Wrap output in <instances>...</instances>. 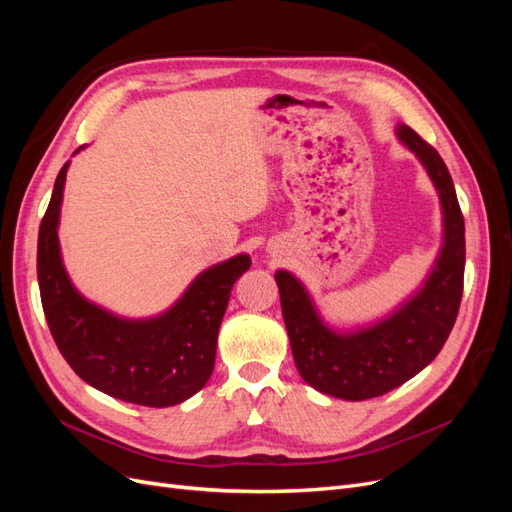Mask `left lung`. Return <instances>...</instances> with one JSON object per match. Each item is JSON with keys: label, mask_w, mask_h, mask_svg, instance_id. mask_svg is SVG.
I'll return each mask as SVG.
<instances>
[{"label": "left lung", "mask_w": 512, "mask_h": 512, "mask_svg": "<svg viewBox=\"0 0 512 512\" xmlns=\"http://www.w3.org/2000/svg\"><path fill=\"white\" fill-rule=\"evenodd\" d=\"M395 136L421 162L440 200L442 245L421 286L382 318L337 327L324 320L297 275L275 273L299 376L312 389L344 401L380 397L423 371L451 333L463 292L466 226L451 173L438 151L406 123H397Z\"/></svg>", "instance_id": "1"}]
</instances>
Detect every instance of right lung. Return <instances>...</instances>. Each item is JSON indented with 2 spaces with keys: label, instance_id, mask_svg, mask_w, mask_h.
<instances>
[{
  "label": "right lung",
  "instance_id": "obj_1",
  "mask_svg": "<svg viewBox=\"0 0 512 512\" xmlns=\"http://www.w3.org/2000/svg\"><path fill=\"white\" fill-rule=\"evenodd\" d=\"M68 168L70 160L55 179L38 235L40 297L55 344L76 376L94 389L136 406H177L211 378L232 284L250 269L252 258L237 254L200 271L156 316H119L89 301L66 271L59 218Z\"/></svg>",
  "mask_w": 512,
  "mask_h": 512
}]
</instances>
